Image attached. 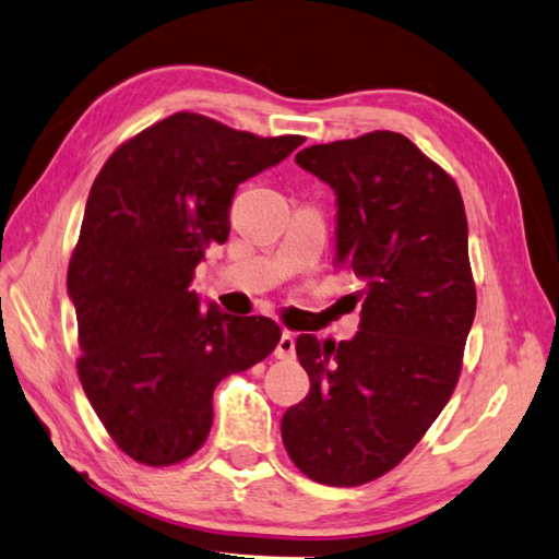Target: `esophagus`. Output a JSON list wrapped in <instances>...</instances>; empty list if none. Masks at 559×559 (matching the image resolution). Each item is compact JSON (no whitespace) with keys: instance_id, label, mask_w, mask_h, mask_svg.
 <instances>
[{"instance_id":"34e87169","label":"esophagus","mask_w":559,"mask_h":559,"mask_svg":"<svg viewBox=\"0 0 559 559\" xmlns=\"http://www.w3.org/2000/svg\"><path fill=\"white\" fill-rule=\"evenodd\" d=\"M273 354H276L278 359H293V357H296V337H293L290 332H283L278 344H276V352H273Z\"/></svg>"}]
</instances>
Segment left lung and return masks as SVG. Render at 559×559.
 Returning a JSON list of instances; mask_svg holds the SVG:
<instances>
[{
  "mask_svg": "<svg viewBox=\"0 0 559 559\" xmlns=\"http://www.w3.org/2000/svg\"><path fill=\"white\" fill-rule=\"evenodd\" d=\"M337 192L334 266L361 281L352 342L300 334L310 391L281 420L308 479L361 486L403 462L460 381L476 286L462 192L448 170L395 131L302 148Z\"/></svg>",
  "mask_w": 559,
  "mask_h": 559,
  "instance_id": "1",
  "label": "left lung"
}]
</instances>
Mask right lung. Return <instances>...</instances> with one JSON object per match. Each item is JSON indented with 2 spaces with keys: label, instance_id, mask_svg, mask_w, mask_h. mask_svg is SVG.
<instances>
[{
  "label": "right lung",
  "instance_id": "right-lung-1",
  "mask_svg": "<svg viewBox=\"0 0 559 559\" xmlns=\"http://www.w3.org/2000/svg\"><path fill=\"white\" fill-rule=\"evenodd\" d=\"M302 136H259L176 111L115 148L68 263L78 377L109 438L131 460L170 466L212 428V393L276 349L269 318L200 310L195 266L229 237L239 182L281 164Z\"/></svg>",
  "mask_w": 559,
  "mask_h": 559
}]
</instances>
